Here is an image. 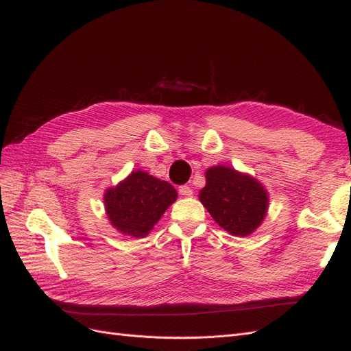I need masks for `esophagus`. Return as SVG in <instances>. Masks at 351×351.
Here are the masks:
<instances>
[{
	"instance_id": "34e87169",
	"label": "esophagus",
	"mask_w": 351,
	"mask_h": 351,
	"mask_svg": "<svg viewBox=\"0 0 351 351\" xmlns=\"http://www.w3.org/2000/svg\"><path fill=\"white\" fill-rule=\"evenodd\" d=\"M178 193L182 195V196H186V197H190L193 195V190L190 189L189 186H186V184H183V186H180L178 187Z\"/></svg>"
}]
</instances>
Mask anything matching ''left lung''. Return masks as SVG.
<instances>
[{"label":"left lung","mask_w":351,"mask_h":351,"mask_svg":"<svg viewBox=\"0 0 351 351\" xmlns=\"http://www.w3.org/2000/svg\"><path fill=\"white\" fill-rule=\"evenodd\" d=\"M199 199L219 227L232 236H247L267 215V190L256 180L228 167L206 171V186Z\"/></svg>","instance_id":"8db88e82"}]
</instances>
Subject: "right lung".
<instances>
[{
	"mask_svg": "<svg viewBox=\"0 0 351 351\" xmlns=\"http://www.w3.org/2000/svg\"><path fill=\"white\" fill-rule=\"evenodd\" d=\"M176 199L171 184L145 171L132 173L104 196L111 224L132 237H145Z\"/></svg>",
	"mask_w": 351,
	"mask_h": 351,
	"instance_id": "add662e5",
	"label": "right lung"
}]
</instances>
